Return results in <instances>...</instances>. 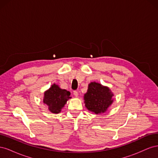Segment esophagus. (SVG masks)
<instances>
[{"instance_id": "34e87169", "label": "esophagus", "mask_w": 158, "mask_h": 158, "mask_svg": "<svg viewBox=\"0 0 158 158\" xmlns=\"http://www.w3.org/2000/svg\"><path fill=\"white\" fill-rule=\"evenodd\" d=\"M73 94H74V95L75 97H78V91H74Z\"/></svg>"}]
</instances>
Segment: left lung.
<instances>
[{
	"mask_svg": "<svg viewBox=\"0 0 158 158\" xmlns=\"http://www.w3.org/2000/svg\"><path fill=\"white\" fill-rule=\"evenodd\" d=\"M113 93L107 86L98 82H90L84 95L85 107L95 114L106 113L113 102Z\"/></svg>",
	"mask_w": 158,
	"mask_h": 158,
	"instance_id": "1",
	"label": "left lung"
}]
</instances>
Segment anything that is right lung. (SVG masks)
I'll list each match as a JSON object with an SVG mask.
<instances>
[{
	"mask_svg": "<svg viewBox=\"0 0 158 158\" xmlns=\"http://www.w3.org/2000/svg\"><path fill=\"white\" fill-rule=\"evenodd\" d=\"M70 93L64 89H61L59 85L53 84L44 92V103L48 107V110L52 113L58 114L69 99Z\"/></svg>",
	"mask_w": 158,
	"mask_h": 158,
	"instance_id": "1",
	"label": "right lung"
}]
</instances>
